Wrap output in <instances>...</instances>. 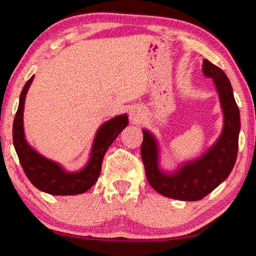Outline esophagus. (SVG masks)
<instances>
[{
    "mask_svg": "<svg viewBox=\"0 0 256 256\" xmlns=\"http://www.w3.org/2000/svg\"><path fill=\"white\" fill-rule=\"evenodd\" d=\"M142 110L140 108H134V109H132L130 114H129V118H130L132 122L136 124L142 119Z\"/></svg>",
    "mask_w": 256,
    "mask_h": 256,
    "instance_id": "1",
    "label": "esophagus"
}]
</instances>
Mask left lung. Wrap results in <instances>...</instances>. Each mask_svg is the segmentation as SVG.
<instances>
[{"instance_id":"obj_1","label":"left lung","mask_w":256,"mask_h":256,"mask_svg":"<svg viewBox=\"0 0 256 256\" xmlns=\"http://www.w3.org/2000/svg\"><path fill=\"white\" fill-rule=\"evenodd\" d=\"M202 72L204 76L214 78L224 114L222 132L214 145L199 158L183 164L176 172L168 173L158 165L155 137L145 129L142 130L140 153L147 181L155 191L168 198L183 201L204 198L226 180L237 158L240 118L230 82L224 70L208 60H204Z\"/></svg>"}]
</instances>
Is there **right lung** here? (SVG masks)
<instances>
[{
	"label": "right lung",
	"mask_w": 256,
	"mask_h": 256,
	"mask_svg": "<svg viewBox=\"0 0 256 256\" xmlns=\"http://www.w3.org/2000/svg\"><path fill=\"white\" fill-rule=\"evenodd\" d=\"M34 76L22 88L19 106L13 121V145L26 178L40 191L52 196H73L86 192L94 186L101 172L102 160L116 136L127 127V114L116 116L98 129L90 158L78 172H67L60 164L36 152L26 140L24 132V109L26 92Z\"/></svg>",
	"instance_id": "1"
}]
</instances>
